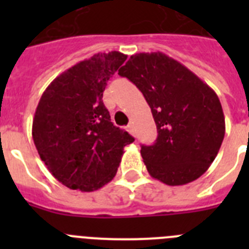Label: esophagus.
Returning <instances> with one entry per match:
<instances>
[{
	"label": "esophagus",
	"mask_w": 249,
	"mask_h": 249,
	"mask_svg": "<svg viewBox=\"0 0 249 249\" xmlns=\"http://www.w3.org/2000/svg\"><path fill=\"white\" fill-rule=\"evenodd\" d=\"M127 131H128L131 135H135V131H133V124H132V123H129L128 126H127Z\"/></svg>",
	"instance_id": "34e87169"
}]
</instances>
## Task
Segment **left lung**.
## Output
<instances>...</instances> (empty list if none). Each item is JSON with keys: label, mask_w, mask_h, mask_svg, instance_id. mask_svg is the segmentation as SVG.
Returning <instances> with one entry per match:
<instances>
[{"label": "left lung", "mask_w": 249, "mask_h": 249, "mask_svg": "<svg viewBox=\"0 0 249 249\" xmlns=\"http://www.w3.org/2000/svg\"><path fill=\"white\" fill-rule=\"evenodd\" d=\"M118 74L143 93L157 126L155 143L141 146L149 175L168 186L201 177L214 160L226 132L215 92L162 52L133 54Z\"/></svg>", "instance_id": "left-lung-1"}]
</instances>
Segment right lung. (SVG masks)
Listing matches in <instances>:
<instances>
[{"instance_id": "1", "label": "right lung", "mask_w": 249, "mask_h": 249, "mask_svg": "<svg viewBox=\"0 0 249 249\" xmlns=\"http://www.w3.org/2000/svg\"><path fill=\"white\" fill-rule=\"evenodd\" d=\"M127 59L112 51L96 53L56 77L39 100L32 137L57 181L92 192L112 181L123 148L135 138L113 126L103 105L107 82Z\"/></svg>"}]
</instances>
